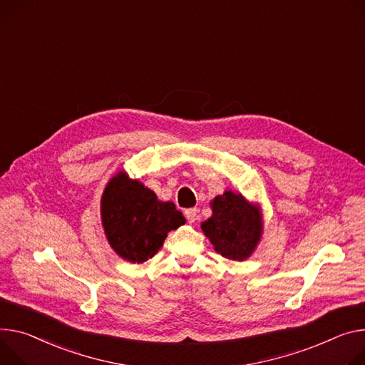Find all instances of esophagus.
Returning a JSON list of instances; mask_svg holds the SVG:
<instances>
[{"instance_id":"esophagus-1","label":"esophagus","mask_w":365,"mask_h":365,"mask_svg":"<svg viewBox=\"0 0 365 365\" xmlns=\"http://www.w3.org/2000/svg\"><path fill=\"white\" fill-rule=\"evenodd\" d=\"M185 217H186L187 222L193 224V222L196 221V218H197V210H196V208H189V210H186V211H185Z\"/></svg>"}]
</instances>
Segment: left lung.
Listing matches in <instances>:
<instances>
[{
  "label": "left lung",
  "mask_w": 365,
  "mask_h": 365,
  "mask_svg": "<svg viewBox=\"0 0 365 365\" xmlns=\"http://www.w3.org/2000/svg\"><path fill=\"white\" fill-rule=\"evenodd\" d=\"M211 207L212 217L204 221L201 228L217 253L230 260L247 259L262 236L259 207L231 190L215 196Z\"/></svg>",
  "instance_id": "1"
}]
</instances>
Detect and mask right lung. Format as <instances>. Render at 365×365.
<instances>
[{
    "mask_svg": "<svg viewBox=\"0 0 365 365\" xmlns=\"http://www.w3.org/2000/svg\"><path fill=\"white\" fill-rule=\"evenodd\" d=\"M102 222L109 245L125 260L143 263L163 246L172 230L185 224L173 202H161L141 182L119 172L105 187Z\"/></svg>",
    "mask_w": 365,
    "mask_h": 365,
    "instance_id": "right-lung-1",
    "label": "right lung"
}]
</instances>
